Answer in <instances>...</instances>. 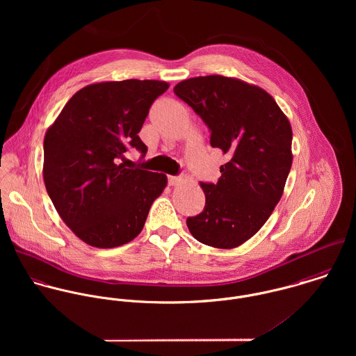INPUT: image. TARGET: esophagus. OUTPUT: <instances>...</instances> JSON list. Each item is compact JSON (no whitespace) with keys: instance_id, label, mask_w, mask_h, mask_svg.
Instances as JSON below:
<instances>
[{"instance_id":"34e87169","label":"esophagus","mask_w":356,"mask_h":356,"mask_svg":"<svg viewBox=\"0 0 356 356\" xmlns=\"http://www.w3.org/2000/svg\"><path fill=\"white\" fill-rule=\"evenodd\" d=\"M181 182H182V179H181L179 177H172V175L168 177V185H170V186H177V185H179Z\"/></svg>"}]
</instances>
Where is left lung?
<instances>
[{"label":"left lung","instance_id":"obj_1","mask_svg":"<svg viewBox=\"0 0 356 356\" xmlns=\"http://www.w3.org/2000/svg\"><path fill=\"white\" fill-rule=\"evenodd\" d=\"M174 93L202 116L211 147L229 157L215 185L200 182L205 207L188 218L189 232L205 245L237 248L282 197L293 160L289 119L264 89L232 76L185 79Z\"/></svg>","mask_w":356,"mask_h":356}]
</instances>
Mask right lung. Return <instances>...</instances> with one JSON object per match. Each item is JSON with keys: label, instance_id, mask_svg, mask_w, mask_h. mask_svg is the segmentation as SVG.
<instances>
[{"label": "right lung", "instance_id": "add662e5", "mask_svg": "<svg viewBox=\"0 0 356 356\" xmlns=\"http://www.w3.org/2000/svg\"><path fill=\"white\" fill-rule=\"evenodd\" d=\"M164 81H106L78 90L44 140V182L72 233L96 248H115L143 230L167 186L161 172L126 168L124 153H147L138 133Z\"/></svg>", "mask_w": 356, "mask_h": 356}]
</instances>
